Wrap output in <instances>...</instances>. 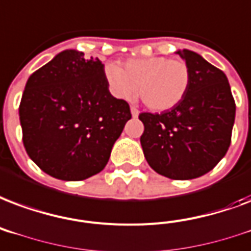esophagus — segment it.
Wrapping results in <instances>:
<instances>
[{
  "label": "esophagus",
  "mask_w": 251,
  "mask_h": 251,
  "mask_svg": "<svg viewBox=\"0 0 251 251\" xmlns=\"http://www.w3.org/2000/svg\"><path fill=\"white\" fill-rule=\"evenodd\" d=\"M131 114H132L133 118H136V116H139V114H140V111L137 110L136 107H131Z\"/></svg>",
  "instance_id": "obj_1"
}]
</instances>
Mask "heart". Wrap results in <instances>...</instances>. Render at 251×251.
<instances>
[{
    "label": "heart",
    "mask_w": 251,
    "mask_h": 251,
    "mask_svg": "<svg viewBox=\"0 0 251 251\" xmlns=\"http://www.w3.org/2000/svg\"><path fill=\"white\" fill-rule=\"evenodd\" d=\"M111 91L122 99L135 97L140 87L143 103L153 111H165L178 104L189 87V67L181 59L148 56L128 59L123 69L115 63L105 67Z\"/></svg>",
    "instance_id": "heart-1"
}]
</instances>
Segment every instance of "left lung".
<instances>
[{
	"label": "left lung",
	"instance_id": "left-lung-1",
	"mask_svg": "<svg viewBox=\"0 0 251 251\" xmlns=\"http://www.w3.org/2000/svg\"><path fill=\"white\" fill-rule=\"evenodd\" d=\"M189 67L182 100L161 114L139 115L143 152L151 168L172 180H190L212 171L229 150L235 101L226 75L197 52L177 51Z\"/></svg>",
	"mask_w": 251,
	"mask_h": 251
}]
</instances>
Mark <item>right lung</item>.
I'll return each mask as SVG.
<instances>
[{
  "label": "right lung",
  "instance_id": "obj_1",
  "mask_svg": "<svg viewBox=\"0 0 251 251\" xmlns=\"http://www.w3.org/2000/svg\"><path fill=\"white\" fill-rule=\"evenodd\" d=\"M132 118L129 104L110 94L100 59L66 50L34 71L20 103L22 141L50 176L79 181L105 167Z\"/></svg>",
  "mask_w": 251,
  "mask_h": 251
}]
</instances>
